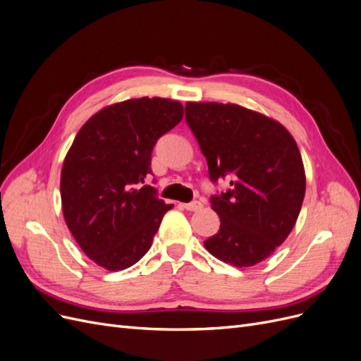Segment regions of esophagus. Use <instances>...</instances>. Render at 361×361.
I'll return each mask as SVG.
<instances>
[{
  "mask_svg": "<svg viewBox=\"0 0 361 361\" xmlns=\"http://www.w3.org/2000/svg\"><path fill=\"white\" fill-rule=\"evenodd\" d=\"M182 207L187 211H197L202 207V203L199 200H192L190 203H182Z\"/></svg>",
  "mask_w": 361,
  "mask_h": 361,
  "instance_id": "obj_1",
  "label": "esophagus"
}]
</instances>
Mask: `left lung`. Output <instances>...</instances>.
<instances>
[{
	"label": "left lung",
	"mask_w": 361,
	"mask_h": 361,
	"mask_svg": "<svg viewBox=\"0 0 361 361\" xmlns=\"http://www.w3.org/2000/svg\"><path fill=\"white\" fill-rule=\"evenodd\" d=\"M185 120L207 161L220 231L204 247L226 264L253 267L285 241L300 215L305 176L297 143L276 120L235 104L188 102Z\"/></svg>",
	"instance_id": "1"
}]
</instances>
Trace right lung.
Returning <instances> with one entry per match:
<instances>
[{
  "label": "right lung",
  "mask_w": 361,
  "mask_h": 361,
  "mask_svg": "<svg viewBox=\"0 0 361 361\" xmlns=\"http://www.w3.org/2000/svg\"><path fill=\"white\" fill-rule=\"evenodd\" d=\"M183 117L178 101L140 97L104 108L76 134L63 164V215L94 264L117 271L143 257L173 204L143 185L157 141Z\"/></svg>",
  "instance_id": "obj_1"
}]
</instances>
